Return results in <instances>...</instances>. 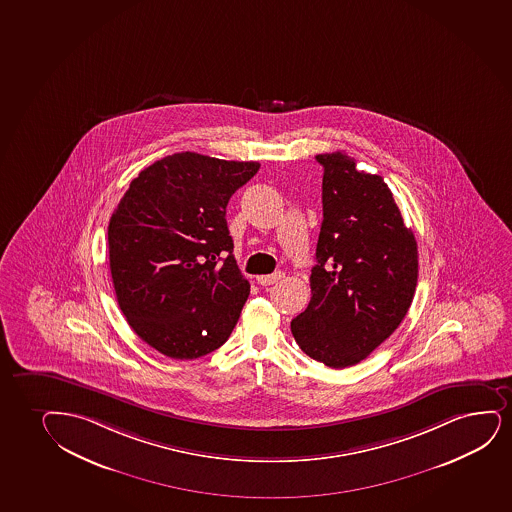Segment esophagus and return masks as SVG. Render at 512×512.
Wrapping results in <instances>:
<instances>
[{"mask_svg":"<svg viewBox=\"0 0 512 512\" xmlns=\"http://www.w3.org/2000/svg\"><path fill=\"white\" fill-rule=\"evenodd\" d=\"M284 278V272H274V274H267V276H259L257 278V281H259V284H262V286H269V284L278 283V281H281V279Z\"/></svg>","mask_w":512,"mask_h":512,"instance_id":"1","label":"esophagus"}]
</instances>
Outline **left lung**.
<instances>
[{
    "mask_svg": "<svg viewBox=\"0 0 512 512\" xmlns=\"http://www.w3.org/2000/svg\"><path fill=\"white\" fill-rule=\"evenodd\" d=\"M322 224L309 307L291 321L305 354L355 366L404 321L417 284V243L383 177L347 153H322Z\"/></svg>",
    "mask_w": 512,
    "mask_h": 512,
    "instance_id": "obj_1",
    "label": "left lung"
}]
</instances>
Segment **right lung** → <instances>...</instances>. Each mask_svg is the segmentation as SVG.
Listing matches in <instances>:
<instances>
[{
	"label": "right lung",
	"mask_w": 512,
	"mask_h": 512,
	"mask_svg": "<svg viewBox=\"0 0 512 512\" xmlns=\"http://www.w3.org/2000/svg\"><path fill=\"white\" fill-rule=\"evenodd\" d=\"M259 167L174 153L139 172L120 198L108 224L115 295L134 333L160 354H210L240 319L250 283L234 260L226 207Z\"/></svg>",
	"instance_id": "right-lung-1"
}]
</instances>
